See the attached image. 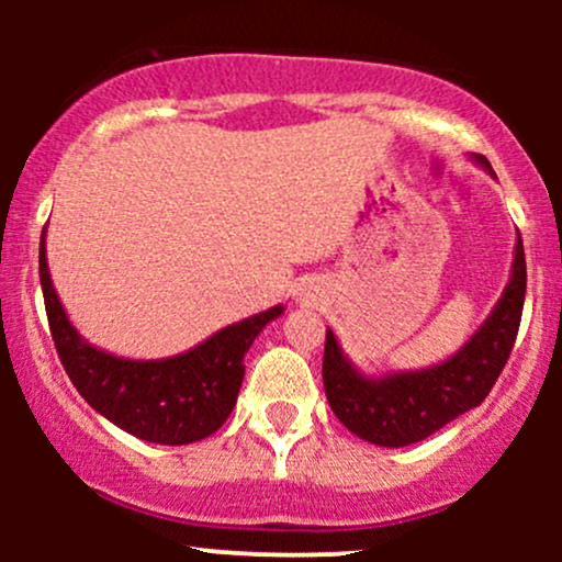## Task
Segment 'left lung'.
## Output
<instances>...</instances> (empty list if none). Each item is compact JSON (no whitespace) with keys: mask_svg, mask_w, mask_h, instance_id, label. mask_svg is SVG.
<instances>
[{"mask_svg":"<svg viewBox=\"0 0 562 562\" xmlns=\"http://www.w3.org/2000/svg\"><path fill=\"white\" fill-rule=\"evenodd\" d=\"M494 177L483 156H470ZM526 299L524 240H515L513 269L492 314L449 359L423 370L364 375L327 327L322 380L330 409L353 436L378 447H409L479 406L505 370Z\"/></svg>","mask_w":562,"mask_h":562,"instance_id":"8db88e82","label":"left lung"}]
</instances>
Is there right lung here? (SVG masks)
I'll return each mask as SVG.
<instances>
[{"label":"right lung","instance_id":"1","mask_svg":"<svg viewBox=\"0 0 562 562\" xmlns=\"http://www.w3.org/2000/svg\"><path fill=\"white\" fill-rule=\"evenodd\" d=\"M38 280L57 357L83 402L126 434L164 447L203 441L222 428L240 393L245 353L285 312L280 303L173 357L126 359L89 344L68 319L49 277L47 229L38 243Z\"/></svg>","mask_w":562,"mask_h":562}]
</instances>
